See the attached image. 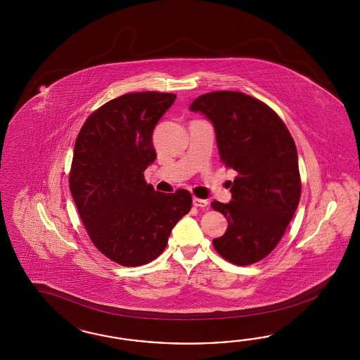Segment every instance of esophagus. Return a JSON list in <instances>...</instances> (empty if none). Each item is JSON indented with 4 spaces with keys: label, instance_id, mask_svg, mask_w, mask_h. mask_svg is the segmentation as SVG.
<instances>
[{
    "label": "esophagus",
    "instance_id": "esophagus-1",
    "mask_svg": "<svg viewBox=\"0 0 360 360\" xmlns=\"http://www.w3.org/2000/svg\"><path fill=\"white\" fill-rule=\"evenodd\" d=\"M193 205L195 206V207L205 208L207 207L208 202L206 199H199V198H194L193 199Z\"/></svg>",
    "mask_w": 360,
    "mask_h": 360
}]
</instances>
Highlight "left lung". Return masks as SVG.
<instances>
[{
	"mask_svg": "<svg viewBox=\"0 0 360 360\" xmlns=\"http://www.w3.org/2000/svg\"><path fill=\"white\" fill-rule=\"evenodd\" d=\"M190 110L211 121L220 161L238 173L231 202L211 203L229 220L226 233L212 244L232 264L260 262L283 238L300 202L295 140L273 109L243 92L205 94Z\"/></svg>",
	"mask_w": 360,
	"mask_h": 360,
	"instance_id": "obj_1",
	"label": "left lung"
}]
</instances>
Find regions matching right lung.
Returning a JSON list of instances; mask_svg holds the SVG:
<instances>
[{
    "instance_id": "add662e5",
    "label": "right lung",
    "mask_w": 360,
    "mask_h": 360,
    "mask_svg": "<svg viewBox=\"0 0 360 360\" xmlns=\"http://www.w3.org/2000/svg\"><path fill=\"white\" fill-rule=\"evenodd\" d=\"M175 98L154 91L122 95L95 110L77 134L71 194L95 247L124 266L157 259L191 208L187 190L162 194L143 178L157 157L153 131Z\"/></svg>"
}]
</instances>
